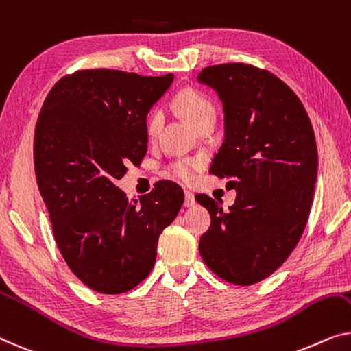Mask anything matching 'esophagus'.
<instances>
[{"instance_id":"1","label":"esophagus","mask_w":351,"mask_h":351,"mask_svg":"<svg viewBox=\"0 0 351 351\" xmlns=\"http://www.w3.org/2000/svg\"><path fill=\"white\" fill-rule=\"evenodd\" d=\"M193 205H195V195H193L192 192L187 191L184 193V206L189 208V206H193Z\"/></svg>"}]
</instances>
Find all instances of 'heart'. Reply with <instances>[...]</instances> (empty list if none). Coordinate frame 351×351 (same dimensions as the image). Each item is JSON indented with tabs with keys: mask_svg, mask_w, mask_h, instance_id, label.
Instances as JSON below:
<instances>
[{
	"mask_svg": "<svg viewBox=\"0 0 351 351\" xmlns=\"http://www.w3.org/2000/svg\"><path fill=\"white\" fill-rule=\"evenodd\" d=\"M176 107L182 117L186 118V121L192 124L193 128H197L205 119H214V117H216V108H214L211 99L206 97L205 94L192 90V88H186V90L178 94ZM162 119H164V114L159 108H154L149 113L148 119H146V132H148L149 137H154L159 132ZM200 167L202 160L198 159H181L170 165V173L176 180L191 182Z\"/></svg>",
	"mask_w": 351,
	"mask_h": 351,
	"instance_id": "heart-1",
	"label": "heart"
}]
</instances>
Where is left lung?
Masks as SVG:
<instances>
[{
	"mask_svg": "<svg viewBox=\"0 0 351 351\" xmlns=\"http://www.w3.org/2000/svg\"><path fill=\"white\" fill-rule=\"evenodd\" d=\"M198 82L223 106L226 140L209 171L232 178L228 211L195 197L211 214L200 255L221 279L252 285L271 276L296 247L309 219L317 181V143L300 97L274 74L228 62L208 66Z\"/></svg>",
	"mask_w": 351,
	"mask_h": 351,
	"instance_id": "8db88e82",
	"label": "left lung"
}]
</instances>
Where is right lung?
Segmentation results:
<instances>
[{
  "instance_id": "right-lung-1",
  "label": "right lung",
  "mask_w": 351,
  "mask_h": 351,
  "mask_svg": "<svg viewBox=\"0 0 351 351\" xmlns=\"http://www.w3.org/2000/svg\"><path fill=\"white\" fill-rule=\"evenodd\" d=\"M173 74L114 69L64 75L47 94L34 130L36 180L62 258L91 290L119 295L148 277L159 237L184 192L171 181L129 202L114 186L148 149L146 114Z\"/></svg>"
}]
</instances>
